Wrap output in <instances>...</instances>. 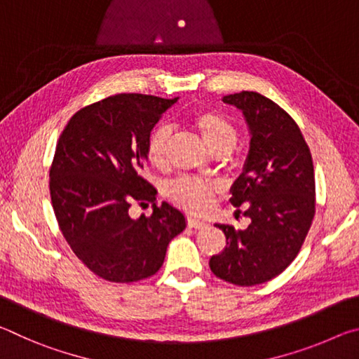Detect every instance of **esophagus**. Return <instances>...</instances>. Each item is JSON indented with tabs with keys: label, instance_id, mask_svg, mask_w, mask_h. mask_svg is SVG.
Returning a JSON list of instances; mask_svg holds the SVG:
<instances>
[{
	"label": "esophagus",
	"instance_id": "esophagus-1",
	"mask_svg": "<svg viewBox=\"0 0 359 359\" xmlns=\"http://www.w3.org/2000/svg\"><path fill=\"white\" fill-rule=\"evenodd\" d=\"M187 224H188V226H190V228H194V229H201V228L208 226V223H205L204 220H199V218L191 217V215L187 217Z\"/></svg>",
	"mask_w": 359,
	"mask_h": 359
}]
</instances>
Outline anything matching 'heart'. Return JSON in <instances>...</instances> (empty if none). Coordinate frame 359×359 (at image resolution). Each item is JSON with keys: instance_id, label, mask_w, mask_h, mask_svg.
Masks as SVG:
<instances>
[{"instance_id": "heart-1", "label": "heart", "mask_w": 359, "mask_h": 359, "mask_svg": "<svg viewBox=\"0 0 359 359\" xmlns=\"http://www.w3.org/2000/svg\"><path fill=\"white\" fill-rule=\"evenodd\" d=\"M191 125L212 154L226 155L238 142V130L222 114L214 111H198L191 117ZM171 139V130L166 125H158L151 130L145 144V156L154 168H165L168 163V145ZM217 193V187L212 182L198 177H179L169 182L166 194L175 204L201 214L209 208Z\"/></svg>"}]
</instances>
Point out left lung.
Wrapping results in <instances>:
<instances>
[{
	"instance_id": "left-lung-1",
	"label": "left lung",
	"mask_w": 359,
	"mask_h": 359,
	"mask_svg": "<svg viewBox=\"0 0 359 359\" xmlns=\"http://www.w3.org/2000/svg\"><path fill=\"white\" fill-rule=\"evenodd\" d=\"M223 102L241 109L250 128V151L231 204L252 223L245 229L217 224L226 247L209 266L224 282L252 287L282 274L306 241L315 215L313 163L299 126L274 101L241 92Z\"/></svg>"
}]
</instances>
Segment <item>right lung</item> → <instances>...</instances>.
<instances>
[{"mask_svg": "<svg viewBox=\"0 0 359 359\" xmlns=\"http://www.w3.org/2000/svg\"><path fill=\"white\" fill-rule=\"evenodd\" d=\"M177 98L121 93L88 104L69 118L50 166V198L58 226L82 263L101 278L130 283L154 276L166 248L185 229L171 204H154L135 220L131 204L156 199L144 179L145 144Z\"/></svg>", "mask_w": 359, "mask_h": 359, "instance_id": "right-lung-1", "label": "right lung"}]
</instances>
